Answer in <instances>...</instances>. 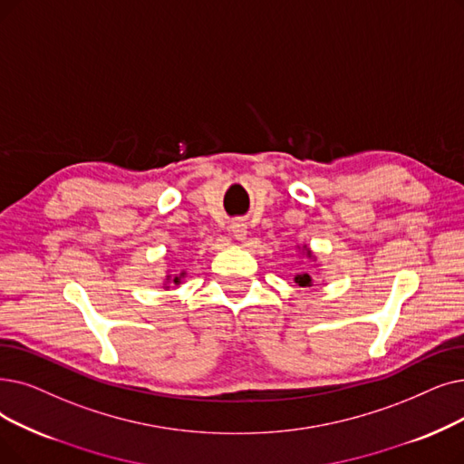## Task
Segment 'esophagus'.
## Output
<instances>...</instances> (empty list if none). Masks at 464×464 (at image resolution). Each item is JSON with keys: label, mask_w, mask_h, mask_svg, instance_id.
Masks as SVG:
<instances>
[{"label": "esophagus", "mask_w": 464, "mask_h": 464, "mask_svg": "<svg viewBox=\"0 0 464 464\" xmlns=\"http://www.w3.org/2000/svg\"><path fill=\"white\" fill-rule=\"evenodd\" d=\"M231 235H233L237 240H240V243H243V240H246L248 227H246L245 221H233V224H231Z\"/></svg>", "instance_id": "1"}]
</instances>
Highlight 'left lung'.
<instances>
[{"instance_id": "1", "label": "left lung", "mask_w": 464, "mask_h": 464, "mask_svg": "<svg viewBox=\"0 0 464 464\" xmlns=\"http://www.w3.org/2000/svg\"><path fill=\"white\" fill-rule=\"evenodd\" d=\"M299 248V246H297ZM301 254L304 256H307L311 261H316V257H314V254L311 252V248L307 246V245H304V248H301ZM294 280H295V285H299L301 288H307V286H313V276L309 275V273H299V275H295L294 276Z\"/></svg>"}]
</instances>
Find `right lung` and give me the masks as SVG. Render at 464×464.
<instances>
[{
	"label": "right lung",
	"mask_w": 464,
	"mask_h": 464,
	"mask_svg": "<svg viewBox=\"0 0 464 464\" xmlns=\"http://www.w3.org/2000/svg\"><path fill=\"white\" fill-rule=\"evenodd\" d=\"M186 276V271H182V273H174L172 275V271L169 269V275H167V278H165V286L163 288H169V285L170 282H174V285H179V282H182V278Z\"/></svg>",
	"instance_id": "1"
}]
</instances>
